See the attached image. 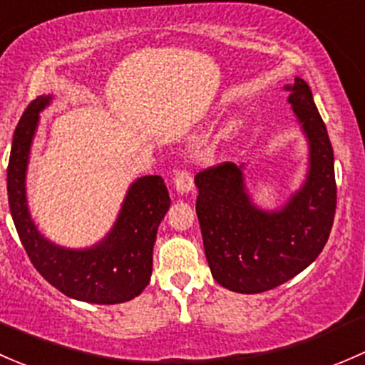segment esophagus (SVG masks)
I'll return each mask as SVG.
<instances>
[{
	"instance_id": "esophagus-1",
	"label": "esophagus",
	"mask_w": 365,
	"mask_h": 365,
	"mask_svg": "<svg viewBox=\"0 0 365 365\" xmlns=\"http://www.w3.org/2000/svg\"><path fill=\"white\" fill-rule=\"evenodd\" d=\"M174 184L179 193H190L193 190V175H191L187 168H181V170L175 172Z\"/></svg>"
}]
</instances>
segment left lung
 I'll use <instances>...</instances> for the list:
<instances>
[{"label":"left lung","instance_id":"1","mask_svg":"<svg viewBox=\"0 0 365 365\" xmlns=\"http://www.w3.org/2000/svg\"><path fill=\"white\" fill-rule=\"evenodd\" d=\"M309 140L302 190L276 212L251 204L242 170L232 161L197 174V216L212 277L237 294H262L302 272L329 240L336 214L334 151L311 89L302 78L284 86Z\"/></svg>","mask_w":365,"mask_h":365}]
</instances>
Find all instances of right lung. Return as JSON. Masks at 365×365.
<instances>
[{
	"label": "right lung",
	"mask_w": 365,
	"mask_h": 365,
	"mask_svg": "<svg viewBox=\"0 0 365 365\" xmlns=\"http://www.w3.org/2000/svg\"><path fill=\"white\" fill-rule=\"evenodd\" d=\"M51 96H38L26 107L14 131L6 168V190L19 239L45 281L71 299L93 304H121L140 295L153 272V246L161 220L170 207L160 175H145L131 184L110 234L89 250H65L42 237L26 204V167L38 125V112Z\"/></svg>",
	"instance_id": "obj_1"
}]
</instances>
